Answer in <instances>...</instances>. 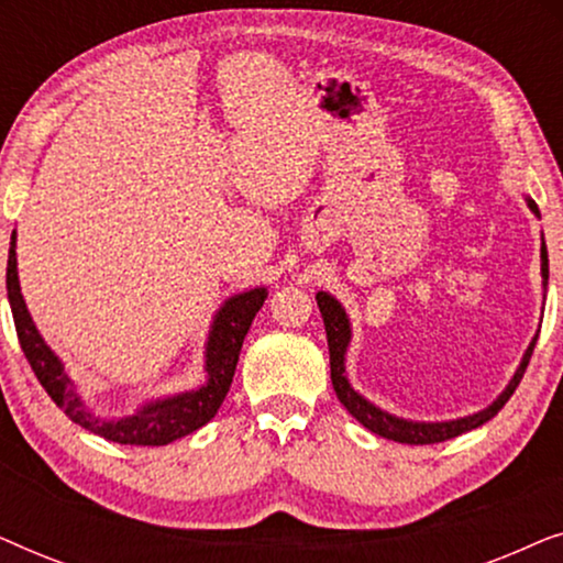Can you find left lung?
Segmentation results:
<instances>
[{"label":"left lung","instance_id":"left-lung-1","mask_svg":"<svg viewBox=\"0 0 563 563\" xmlns=\"http://www.w3.org/2000/svg\"><path fill=\"white\" fill-rule=\"evenodd\" d=\"M528 207L536 214H541L538 212V205L533 202V199H528ZM541 274H543V287H545V284H549V251H545V243L541 249ZM314 299H318L322 322H325L328 351H330V379H333V389H335L338 399H341V405L361 422V426L368 428L376 435L389 438V441H397V443H410V445L441 443V441H449V438L466 433V430L479 428L487 420L495 418V415L505 407L507 399L512 397V391L518 389V384L522 379V374H526L528 361H530V356H533V349L538 341V335L530 341L526 356H522L520 366H518V372H515V376L505 387L503 395H499L489 407L468 415V418H459V420H449V422H412V420L395 418V415L379 410V407L368 402V399L361 397L358 391L351 387L349 379H345V351H349V343H351L349 314H345L341 302H338L335 297H330L328 291H318V297Z\"/></svg>","mask_w":563,"mask_h":563}]
</instances>
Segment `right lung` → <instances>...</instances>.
<instances>
[{"label": "right lung", "instance_id": "1", "mask_svg": "<svg viewBox=\"0 0 563 563\" xmlns=\"http://www.w3.org/2000/svg\"><path fill=\"white\" fill-rule=\"evenodd\" d=\"M14 233L10 241V258H7V297H10L14 328H18L20 349L25 353L30 368H33L37 382L48 391V397L56 402L66 418L76 422V426L87 428L89 433L102 435L112 443L122 445H166L195 433L202 426H207L214 415H218L222 399H225L230 384H233V374L238 366V356H241L243 338L249 333L253 318L264 305L268 291L264 287H256L243 295L230 297L225 305L220 307L212 320L210 338H207L205 349V372L207 382L199 389L181 391V395L156 399V402H145L141 410L130 418H99L91 412L81 397L76 395L74 382L68 379L64 364L53 353L45 341L37 333L33 318H30L25 299L20 291L18 279V253H14Z\"/></svg>", "mask_w": 563, "mask_h": 563}]
</instances>
